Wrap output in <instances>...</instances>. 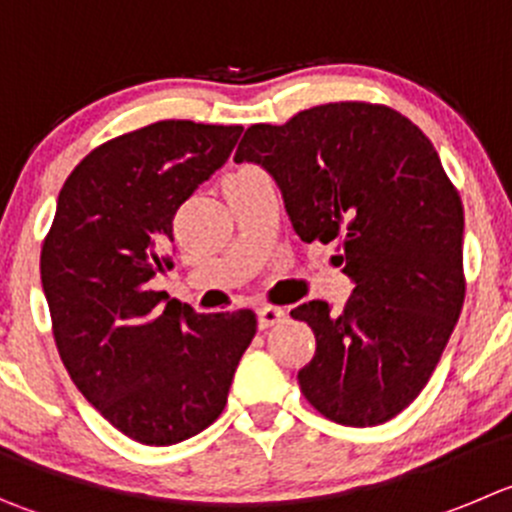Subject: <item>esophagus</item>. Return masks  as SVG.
Instances as JSON below:
<instances>
[{
  "instance_id": "esophagus-1",
  "label": "esophagus",
  "mask_w": 512,
  "mask_h": 512,
  "mask_svg": "<svg viewBox=\"0 0 512 512\" xmlns=\"http://www.w3.org/2000/svg\"><path fill=\"white\" fill-rule=\"evenodd\" d=\"M284 309H279V306H261L259 309V326L261 329H269V326L279 324V321H284Z\"/></svg>"
}]
</instances>
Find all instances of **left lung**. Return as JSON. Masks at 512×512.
Masks as SVG:
<instances>
[{"label": "left lung", "mask_w": 512, "mask_h": 512, "mask_svg": "<svg viewBox=\"0 0 512 512\" xmlns=\"http://www.w3.org/2000/svg\"><path fill=\"white\" fill-rule=\"evenodd\" d=\"M236 163L274 175L296 236L337 241L354 281L339 314L306 301L316 352L299 387L326 420H392L435 372L465 301V213L430 138L387 105L326 102L284 125H251Z\"/></svg>", "instance_id": "8db88e82"}]
</instances>
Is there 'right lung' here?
I'll return each instance as SVG.
<instances>
[{
	"mask_svg": "<svg viewBox=\"0 0 512 512\" xmlns=\"http://www.w3.org/2000/svg\"><path fill=\"white\" fill-rule=\"evenodd\" d=\"M241 130L160 120L97 145L65 180L42 243L62 364L140 445H175L216 422L256 334L251 309L196 314L150 289L170 266L175 211L226 163Z\"/></svg>",
	"mask_w": 512,
	"mask_h": 512,
	"instance_id": "1",
	"label": "right lung"
}]
</instances>
